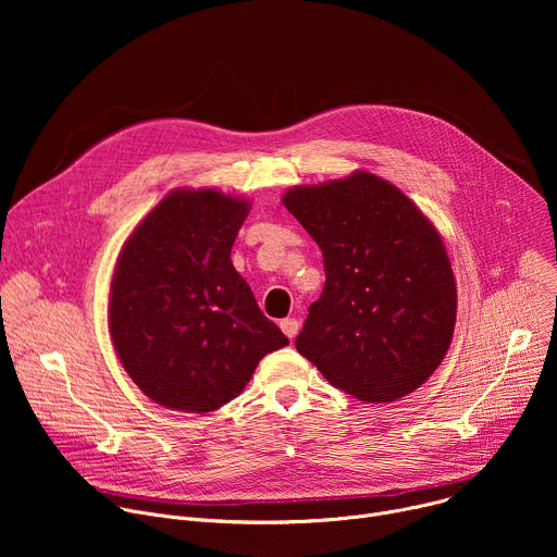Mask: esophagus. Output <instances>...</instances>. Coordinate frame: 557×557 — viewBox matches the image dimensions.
I'll return each mask as SVG.
<instances>
[{"mask_svg":"<svg viewBox=\"0 0 557 557\" xmlns=\"http://www.w3.org/2000/svg\"><path fill=\"white\" fill-rule=\"evenodd\" d=\"M280 329H282V333H284L288 339H293V337L299 333V322L295 320V317H286V320L280 322Z\"/></svg>","mask_w":557,"mask_h":557,"instance_id":"esophagus-1","label":"esophagus"}]
</instances>
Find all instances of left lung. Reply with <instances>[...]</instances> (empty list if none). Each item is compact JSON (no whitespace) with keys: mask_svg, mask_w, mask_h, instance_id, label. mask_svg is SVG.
Returning a JSON list of instances; mask_svg holds the SVG:
<instances>
[{"mask_svg":"<svg viewBox=\"0 0 557 557\" xmlns=\"http://www.w3.org/2000/svg\"><path fill=\"white\" fill-rule=\"evenodd\" d=\"M324 253L326 284L295 348L361 401L414 392L443 361L456 284L434 224L368 172L282 198Z\"/></svg>","mask_w":557,"mask_h":557,"instance_id":"1","label":"left lung"}]
</instances>
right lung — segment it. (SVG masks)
I'll return each mask as SVG.
<instances>
[{"label":"right lung","mask_w":557,"mask_h":557,"mask_svg":"<svg viewBox=\"0 0 557 557\" xmlns=\"http://www.w3.org/2000/svg\"><path fill=\"white\" fill-rule=\"evenodd\" d=\"M249 202L215 189L172 191L134 228L112 277L110 333L151 401L213 412L260 359L288 344L231 264Z\"/></svg>","instance_id":"right-lung-1"}]
</instances>
